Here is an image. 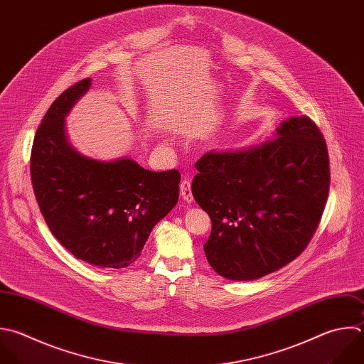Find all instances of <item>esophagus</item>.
<instances>
[{
    "label": "esophagus",
    "instance_id": "34e87169",
    "mask_svg": "<svg viewBox=\"0 0 364 364\" xmlns=\"http://www.w3.org/2000/svg\"><path fill=\"white\" fill-rule=\"evenodd\" d=\"M179 188H181V195H182V198H183L188 203L192 202V200H193V196H192V189H191V181L186 179V178L182 179Z\"/></svg>",
    "mask_w": 364,
    "mask_h": 364
}]
</instances>
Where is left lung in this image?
<instances>
[{
    "label": "left lung",
    "instance_id": "left-lung-1",
    "mask_svg": "<svg viewBox=\"0 0 364 364\" xmlns=\"http://www.w3.org/2000/svg\"><path fill=\"white\" fill-rule=\"evenodd\" d=\"M277 136L196 162L192 193L212 220L205 255L226 279L255 280L283 267L320 223L330 186L326 141L306 115L283 122Z\"/></svg>",
    "mask_w": 364,
    "mask_h": 364
}]
</instances>
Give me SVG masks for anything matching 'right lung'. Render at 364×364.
Masks as SVG:
<instances>
[{"label":"right lung","mask_w":364,"mask_h":364,"mask_svg":"<svg viewBox=\"0 0 364 364\" xmlns=\"http://www.w3.org/2000/svg\"><path fill=\"white\" fill-rule=\"evenodd\" d=\"M91 85L65 90L37 129L30 172L41 213L57 240L77 259L100 267L134 263L154 226L179 198L176 169L152 172L124 158L101 162L67 141L64 117Z\"/></svg>","instance_id":"add662e5"}]
</instances>
